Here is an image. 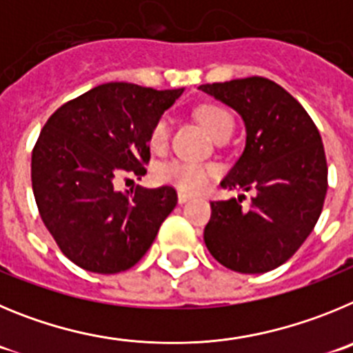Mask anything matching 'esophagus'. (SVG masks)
<instances>
[{
	"instance_id": "34e87169",
	"label": "esophagus",
	"mask_w": 353,
	"mask_h": 353,
	"mask_svg": "<svg viewBox=\"0 0 353 353\" xmlns=\"http://www.w3.org/2000/svg\"><path fill=\"white\" fill-rule=\"evenodd\" d=\"M188 200H192V195H188V193L184 192H177V202H179V204H186Z\"/></svg>"
}]
</instances>
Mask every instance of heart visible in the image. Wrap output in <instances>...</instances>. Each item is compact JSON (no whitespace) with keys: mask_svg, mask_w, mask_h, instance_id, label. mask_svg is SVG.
Returning a JSON list of instances; mask_svg holds the SVG:
<instances>
[{"mask_svg":"<svg viewBox=\"0 0 353 353\" xmlns=\"http://www.w3.org/2000/svg\"><path fill=\"white\" fill-rule=\"evenodd\" d=\"M195 116L202 126L211 133L214 139H220L234 130V117L227 109L220 105L205 103L195 110ZM169 142V119L165 116L158 117L157 123L149 133V144L151 148L161 151ZM218 174V167L214 163H200L190 160H169L158 167V179L161 183L172 184L181 192L196 193L204 190L211 177Z\"/></svg>","mask_w":353,"mask_h":353,"instance_id":"heart-1","label":"heart"}]
</instances>
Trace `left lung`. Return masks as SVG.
Wrapping results in <instances>:
<instances>
[{
	"label": "left lung",
	"instance_id": "left-lung-1",
	"mask_svg": "<svg viewBox=\"0 0 353 353\" xmlns=\"http://www.w3.org/2000/svg\"><path fill=\"white\" fill-rule=\"evenodd\" d=\"M239 112L246 145L221 186L253 190L211 202L204 228L209 253L243 274H260L287 262L315 228L327 193L322 137L299 101L263 77L199 88Z\"/></svg>",
	"mask_w": 353,
	"mask_h": 353
}]
</instances>
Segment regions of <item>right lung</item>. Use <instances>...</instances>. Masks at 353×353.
<instances>
[{"label":"right lung","mask_w":353,"mask_h":353,"mask_svg":"<svg viewBox=\"0 0 353 353\" xmlns=\"http://www.w3.org/2000/svg\"><path fill=\"white\" fill-rule=\"evenodd\" d=\"M109 82L66 101L47 119L31 154L38 212L79 268L116 274L145 255L177 204L172 186L121 193L117 179L144 176L149 133L183 94Z\"/></svg>","instance_id":"1"}]
</instances>
